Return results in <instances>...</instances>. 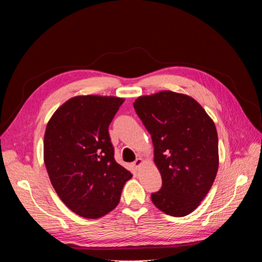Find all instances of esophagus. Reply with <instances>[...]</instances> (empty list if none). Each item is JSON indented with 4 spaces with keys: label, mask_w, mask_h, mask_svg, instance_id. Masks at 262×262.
<instances>
[{
    "label": "esophagus",
    "mask_w": 262,
    "mask_h": 262,
    "mask_svg": "<svg viewBox=\"0 0 262 262\" xmlns=\"http://www.w3.org/2000/svg\"><path fill=\"white\" fill-rule=\"evenodd\" d=\"M142 164H143V160H142V158H140V157H139V158H137L136 161L133 162L132 166H133V167L136 168V169H138V168H140V166H141Z\"/></svg>",
    "instance_id": "1"
}]
</instances>
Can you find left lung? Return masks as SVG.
<instances>
[{
	"instance_id": "8db88e82",
	"label": "left lung",
	"mask_w": 262,
	"mask_h": 262,
	"mask_svg": "<svg viewBox=\"0 0 262 262\" xmlns=\"http://www.w3.org/2000/svg\"><path fill=\"white\" fill-rule=\"evenodd\" d=\"M149 132L162 188L150 194L155 207L171 216H186L199 207L219 168L215 124L200 104L170 91L133 102Z\"/></svg>"
}]
</instances>
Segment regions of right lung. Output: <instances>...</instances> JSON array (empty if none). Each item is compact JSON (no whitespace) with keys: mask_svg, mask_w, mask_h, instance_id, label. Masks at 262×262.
<instances>
[{"mask_svg":"<svg viewBox=\"0 0 262 262\" xmlns=\"http://www.w3.org/2000/svg\"><path fill=\"white\" fill-rule=\"evenodd\" d=\"M123 101L113 96H76L66 101L47 124V171L62 202L80 216L98 219L113 211L132 177L115 161L108 132Z\"/></svg>","mask_w":262,"mask_h":262,"instance_id":"obj_1","label":"right lung"}]
</instances>
